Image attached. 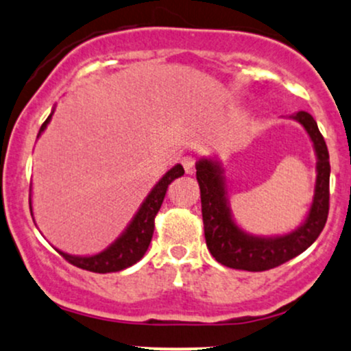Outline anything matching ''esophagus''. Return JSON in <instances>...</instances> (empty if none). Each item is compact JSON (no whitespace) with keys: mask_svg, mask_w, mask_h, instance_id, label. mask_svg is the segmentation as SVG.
Wrapping results in <instances>:
<instances>
[{"mask_svg":"<svg viewBox=\"0 0 351 351\" xmlns=\"http://www.w3.org/2000/svg\"><path fill=\"white\" fill-rule=\"evenodd\" d=\"M181 165H183L186 175H193V173H195V158H193V156H183V158H181Z\"/></svg>","mask_w":351,"mask_h":351,"instance_id":"esophagus-1","label":"esophagus"}]
</instances>
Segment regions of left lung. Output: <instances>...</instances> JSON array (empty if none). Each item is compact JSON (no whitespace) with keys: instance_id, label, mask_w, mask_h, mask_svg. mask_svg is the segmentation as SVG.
Segmentation results:
<instances>
[{"instance_id":"obj_1","label":"left lung","mask_w":351,"mask_h":351,"mask_svg":"<svg viewBox=\"0 0 351 351\" xmlns=\"http://www.w3.org/2000/svg\"><path fill=\"white\" fill-rule=\"evenodd\" d=\"M307 132L315 152V188L304 221L285 234L259 236L244 231L236 223L228 195V180L216 156L196 162V180L201 189L204 237L213 257L226 267L239 271H267L287 263L310 247L327 223L330 199L328 148L313 117L300 110L289 115Z\"/></svg>"}]
</instances>
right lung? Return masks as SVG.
I'll use <instances>...</instances> for the list:
<instances>
[{"instance_id": "1", "label": "right lung", "mask_w": 351, "mask_h": 351, "mask_svg": "<svg viewBox=\"0 0 351 351\" xmlns=\"http://www.w3.org/2000/svg\"><path fill=\"white\" fill-rule=\"evenodd\" d=\"M54 108L52 107L49 117L46 119V122L39 128L38 138L43 135V132L46 130L47 125H49L52 114H54ZM183 167L181 165H175L171 170H168L162 178L158 180V183L152 188V191L148 193L147 198L143 199V203L140 204V208L136 209V213L132 217L130 223L127 224V228L120 232V236L117 237L112 244H108L104 251L88 254V256H74V254H67L60 249L54 247L60 256L66 261H69L71 264L77 265L80 269H86L90 272H99V274H107V272H119L123 269L130 267L135 263H138L140 259L147 252L148 245L152 243L153 236V228H155V216L156 213L162 208V203L167 195V189L171 184V181H175L180 176H183ZM29 209L31 216L34 221V213H33V186L29 188Z\"/></svg>"}]
</instances>
